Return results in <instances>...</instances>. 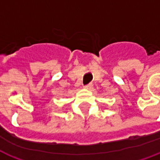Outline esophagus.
Here are the masks:
<instances>
[{
  "mask_svg": "<svg viewBox=\"0 0 160 160\" xmlns=\"http://www.w3.org/2000/svg\"><path fill=\"white\" fill-rule=\"evenodd\" d=\"M92 86H93V84H92V83H90V84H88V85H85V88L86 89V90H91Z\"/></svg>",
  "mask_w": 160,
  "mask_h": 160,
  "instance_id": "esophagus-1",
  "label": "esophagus"
}]
</instances>
